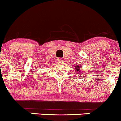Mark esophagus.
Listing matches in <instances>:
<instances>
[{
	"instance_id": "1",
	"label": "esophagus",
	"mask_w": 121,
	"mask_h": 121,
	"mask_svg": "<svg viewBox=\"0 0 121 121\" xmlns=\"http://www.w3.org/2000/svg\"><path fill=\"white\" fill-rule=\"evenodd\" d=\"M57 61H58V63H60V64L62 63H63V59H62V58H58Z\"/></svg>"
}]
</instances>
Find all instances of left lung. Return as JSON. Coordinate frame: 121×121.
<instances>
[{"label": "left lung", "mask_w": 121, "mask_h": 121, "mask_svg": "<svg viewBox=\"0 0 121 121\" xmlns=\"http://www.w3.org/2000/svg\"><path fill=\"white\" fill-rule=\"evenodd\" d=\"M80 67H82V66H80L78 65H76V66H74L75 69L76 70V72H79V73H77V74H78V75H80V78H82H82H83V77H86V76L85 75V74L83 73L81 70H80Z\"/></svg>", "instance_id": "obj_1"}]
</instances>
